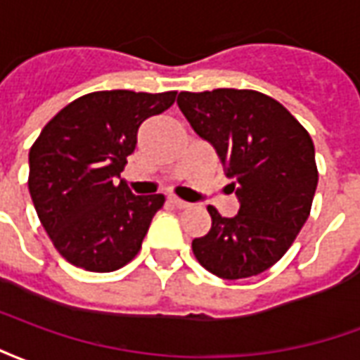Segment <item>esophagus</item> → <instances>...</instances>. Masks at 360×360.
I'll return each instance as SVG.
<instances>
[{"instance_id": "34e87169", "label": "esophagus", "mask_w": 360, "mask_h": 360, "mask_svg": "<svg viewBox=\"0 0 360 360\" xmlns=\"http://www.w3.org/2000/svg\"><path fill=\"white\" fill-rule=\"evenodd\" d=\"M167 200H169V204H172V206H175V208H181V210H183V208H188V206H191V204L185 202V200H181V198H177V196H169Z\"/></svg>"}]
</instances>
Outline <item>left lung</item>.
<instances>
[{
  "instance_id": "1",
  "label": "left lung",
  "mask_w": 360,
  "mask_h": 360,
  "mask_svg": "<svg viewBox=\"0 0 360 360\" xmlns=\"http://www.w3.org/2000/svg\"><path fill=\"white\" fill-rule=\"evenodd\" d=\"M177 105L214 146L239 200L233 218L208 206L212 227L193 241L196 260L218 278L258 276L285 255L309 219L318 185L312 139L257 90L181 92Z\"/></svg>"
}]
</instances>
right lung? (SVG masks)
I'll return each instance as SVG.
<instances>
[{
	"mask_svg": "<svg viewBox=\"0 0 360 360\" xmlns=\"http://www.w3.org/2000/svg\"><path fill=\"white\" fill-rule=\"evenodd\" d=\"M177 92L102 90L77 98L28 154V191L59 255L77 268L113 271L141 250L164 195L134 196L117 181L139 127L172 108Z\"/></svg>",
	"mask_w": 360,
	"mask_h": 360,
	"instance_id": "1",
	"label": "right lung"
}]
</instances>
